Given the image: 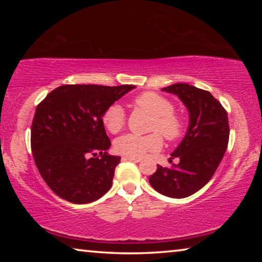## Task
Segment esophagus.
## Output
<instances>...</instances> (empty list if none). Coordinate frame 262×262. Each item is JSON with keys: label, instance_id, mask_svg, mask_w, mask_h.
Instances as JSON below:
<instances>
[{"label": "esophagus", "instance_id": "1", "mask_svg": "<svg viewBox=\"0 0 262 262\" xmlns=\"http://www.w3.org/2000/svg\"><path fill=\"white\" fill-rule=\"evenodd\" d=\"M123 161H132V162H135V163H139L141 162V158H137V157H130V156H123L122 157Z\"/></svg>", "mask_w": 262, "mask_h": 262}]
</instances>
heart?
<instances>
[{"label":"heart","mask_w":262,"mask_h":262,"mask_svg":"<svg viewBox=\"0 0 262 262\" xmlns=\"http://www.w3.org/2000/svg\"><path fill=\"white\" fill-rule=\"evenodd\" d=\"M133 103L141 110L152 115L150 130H156L149 135L126 134L114 141V150L119 154L130 157H142L151 151H157L163 144V139L177 141L184 135L185 121L179 114L173 112V104L165 97L148 91L143 92L133 100ZM101 121L106 130L111 134H118L126 123V115L119 104L110 105L101 115ZM159 131V133L157 132Z\"/></svg>","instance_id":"b5f03b06"}]
</instances>
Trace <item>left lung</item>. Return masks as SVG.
<instances>
[{
  "label": "left lung",
  "instance_id": "obj_1",
  "mask_svg": "<svg viewBox=\"0 0 262 262\" xmlns=\"http://www.w3.org/2000/svg\"><path fill=\"white\" fill-rule=\"evenodd\" d=\"M162 91L179 97L188 110L189 125L171 155V159L178 157L179 163L170 167L157 165L149 183L165 196L183 199L201 189L223 159L230 134L228 113L209 91L189 84H172Z\"/></svg>",
  "mask_w": 262,
  "mask_h": 262
}]
</instances>
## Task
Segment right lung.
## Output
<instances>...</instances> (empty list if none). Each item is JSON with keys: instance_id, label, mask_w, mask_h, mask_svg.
<instances>
[{"instance_id": "obj_1", "label": "right lung", "mask_w": 262, "mask_h": 262, "mask_svg": "<svg viewBox=\"0 0 262 262\" xmlns=\"http://www.w3.org/2000/svg\"><path fill=\"white\" fill-rule=\"evenodd\" d=\"M134 88L67 84L37 106L31 149L39 173L57 196L83 205L111 188L121 157L107 154L111 141L101 115Z\"/></svg>"}]
</instances>
